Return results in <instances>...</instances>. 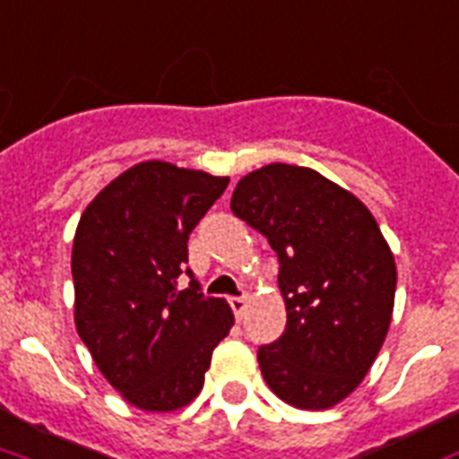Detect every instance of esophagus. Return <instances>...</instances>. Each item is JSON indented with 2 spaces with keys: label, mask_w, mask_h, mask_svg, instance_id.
Masks as SVG:
<instances>
[{
  "label": "esophagus",
  "mask_w": 459,
  "mask_h": 459,
  "mask_svg": "<svg viewBox=\"0 0 459 459\" xmlns=\"http://www.w3.org/2000/svg\"><path fill=\"white\" fill-rule=\"evenodd\" d=\"M230 308H233V314H236V318H243L246 316V308H247V297H230L229 299Z\"/></svg>",
  "instance_id": "34e87169"
}]
</instances>
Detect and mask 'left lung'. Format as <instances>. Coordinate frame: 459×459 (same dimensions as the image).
Wrapping results in <instances>:
<instances>
[{"instance_id":"1","label":"left lung","mask_w":459,"mask_h":459,"mask_svg":"<svg viewBox=\"0 0 459 459\" xmlns=\"http://www.w3.org/2000/svg\"><path fill=\"white\" fill-rule=\"evenodd\" d=\"M230 212L280 257L287 328L257 351L264 382L297 409H331L368 375L392 324L396 264L375 216L316 169L284 162L240 179Z\"/></svg>"}]
</instances>
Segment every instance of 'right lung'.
<instances>
[{
  "instance_id": "right-lung-1",
  "label": "right lung",
  "mask_w": 459,
  "mask_h": 459,
  "mask_svg": "<svg viewBox=\"0 0 459 459\" xmlns=\"http://www.w3.org/2000/svg\"><path fill=\"white\" fill-rule=\"evenodd\" d=\"M229 178L148 160L101 189L73 243L74 325L108 385L143 411L182 409L202 392L233 325L226 299L179 290L186 240Z\"/></svg>"
}]
</instances>
